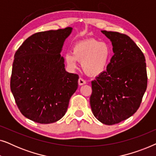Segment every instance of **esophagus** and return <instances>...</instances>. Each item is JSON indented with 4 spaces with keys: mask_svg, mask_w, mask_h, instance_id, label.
Segmentation results:
<instances>
[{
    "mask_svg": "<svg viewBox=\"0 0 156 156\" xmlns=\"http://www.w3.org/2000/svg\"><path fill=\"white\" fill-rule=\"evenodd\" d=\"M78 83H79V85H80V86H82V85L86 84L87 82L84 80V79L80 77V79H79V80H78Z\"/></svg>",
    "mask_w": 156,
    "mask_h": 156,
    "instance_id": "esophagus-1",
    "label": "esophagus"
}]
</instances>
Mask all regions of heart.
Here are the masks:
<instances>
[{
  "label": "heart",
  "mask_w": 156,
  "mask_h": 156,
  "mask_svg": "<svg viewBox=\"0 0 156 156\" xmlns=\"http://www.w3.org/2000/svg\"><path fill=\"white\" fill-rule=\"evenodd\" d=\"M112 57V49L106 42L89 39L76 43L72 52L65 55V61L74 69L77 61L82 62V69L87 74L97 76L104 72Z\"/></svg>",
  "instance_id": "b5f03b06"
}]
</instances>
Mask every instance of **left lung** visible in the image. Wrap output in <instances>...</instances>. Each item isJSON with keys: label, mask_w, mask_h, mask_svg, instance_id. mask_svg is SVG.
<instances>
[{"label": "left lung", "mask_w": 156, "mask_h": 156, "mask_svg": "<svg viewBox=\"0 0 156 156\" xmlns=\"http://www.w3.org/2000/svg\"><path fill=\"white\" fill-rule=\"evenodd\" d=\"M112 41L114 55L104 71L91 82V111L100 122L114 125L138 109L147 88L144 53L125 34L102 30Z\"/></svg>", "instance_id": "8db88e82"}]
</instances>
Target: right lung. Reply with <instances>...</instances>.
Returning <instances> with one entry per match:
<instances>
[{
    "label": "right lung",
    "mask_w": 156,
    "mask_h": 156,
    "mask_svg": "<svg viewBox=\"0 0 156 156\" xmlns=\"http://www.w3.org/2000/svg\"><path fill=\"white\" fill-rule=\"evenodd\" d=\"M72 28L33 34L16 51L10 89L23 116L39 123L62 118L78 87L79 76L66 72L60 52Z\"/></svg>",
    "instance_id": "1"
}]
</instances>
